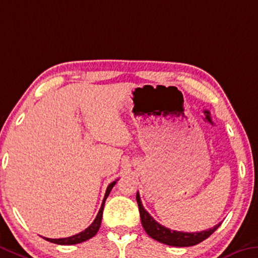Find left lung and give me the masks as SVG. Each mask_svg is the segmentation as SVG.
<instances>
[{
	"label": "left lung",
	"instance_id": "1",
	"mask_svg": "<svg viewBox=\"0 0 258 258\" xmlns=\"http://www.w3.org/2000/svg\"><path fill=\"white\" fill-rule=\"evenodd\" d=\"M137 202L139 206V211H140V218L141 224L144 226L145 231L147 232L150 238L157 240L158 242H162L167 246H173V247H190L195 246L200 242H202L203 240L214 233L217 228L220 226V223L216 225L212 228L201 232H193V233H187V232H180V231H172L170 228L163 226L159 223H157L151 216L149 215L148 211L142 206L141 199L139 193H137Z\"/></svg>",
	"mask_w": 258,
	"mask_h": 258
}]
</instances>
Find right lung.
Segmentation results:
<instances>
[{
	"mask_svg": "<svg viewBox=\"0 0 258 258\" xmlns=\"http://www.w3.org/2000/svg\"><path fill=\"white\" fill-rule=\"evenodd\" d=\"M117 182L116 181H112L107 188V191H105V195H104V199L103 201H102L101 204V208L99 210V214H97L96 218L94 219V222L89 225V226L86 228L85 231L78 233L76 235H72V236H69V238H62V239H48V238H44L49 242H52V243H57V244H77V243H80V242H84V241L88 240L93 238L94 235L96 234L97 231H99V228L101 226V222H102V215H103V209H104V203H105V200L110 194V191H111L112 187L114 186V183Z\"/></svg>",
	"mask_w": 258,
	"mask_h": 258,
	"instance_id": "right-lung-1",
	"label": "right lung"
}]
</instances>
